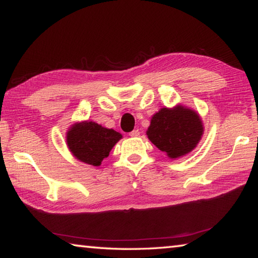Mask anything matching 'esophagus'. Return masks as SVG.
<instances>
[{
    "instance_id": "34e87169",
    "label": "esophagus",
    "mask_w": 258,
    "mask_h": 258,
    "mask_svg": "<svg viewBox=\"0 0 258 258\" xmlns=\"http://www.w3.org/2000/svg\"><path fill=\"white\" fill-rule=\"evenodd\" d=\"M130 135L132 138H137V137H139V135H140V131L139 130H134V131H132V132L130 133Z\"/></svg>"
}]
</instances>
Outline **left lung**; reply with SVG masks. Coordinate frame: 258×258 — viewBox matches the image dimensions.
I'll use <instances>...</instances> for the list:
<instances>
[{"mask_svg": "<svg viewBox=\"0 0 258 258\" xmlns=\"http://www.w3.org/2000/svg\"><path fill=\"white\" fill-rule=\"evenodd\" d=\"M204 134L202 117L194 109L182 104L161 108L151 117L148 139L165 152L169 159H177L195 149Z\"/></svg>", "mask_w": 258, "mask_h": 258, "instance_id": "left-lung-1", "label": "left lung"}]
</instances>
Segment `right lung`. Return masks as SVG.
I'll use <instances>...</instances> for the list:
<instances>
[{
    "mask_svg": "<svg viewBox=\"0 0 258 258\" xmlns=\"http://www.w3.org/2000/svg\"><path fill=\"white\" fill-rule=\"evenodd\" d=\"M121 138L123 135L115 130L103 127L93 120L77 121L66 133L67 147L72 155L92 166L101 165Z\"/></svg>",
    "mask_w": 258,
    "mask_h": 258,
    "instance_id": "add662e5",
    "label": "right lung"
}]
</instances>
